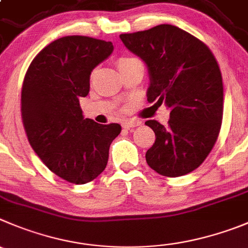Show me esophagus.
Masks as SVG:
<instances>
[{
  "label": "esophagus",
  "instance_id": "esophagus-1",
  "mask_svg": "<svg viewBox=\"0 0 248 248\" xmlns=\"http://www.w3.org/2000/svg\"><path fill=\"white\" fill-rule=\"evenodd\" d=\"M122 125L124 129H133L139 125V123L135 122V120H124V122L122 123Z\"/></svg>",
  "mask_w": 248,
  "mask_h": 248
}]
</instances>
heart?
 <instances>
[{"label":"heart","mask_w":248,"mask_h":248,"mask_svg":"<svg viewBox=\"0 0 248 248\" xmlns=\"http://www.w3.org/2000/svg\"><path fill=\"white\" fill-rule=\"evenodd\" d=\"M138 64H142V63H141L138 58H134V57H120L119 60L117 61V65L118 68H119L120 72Z\"/></svg>","instance_id":"obj_1"}]
</instances>
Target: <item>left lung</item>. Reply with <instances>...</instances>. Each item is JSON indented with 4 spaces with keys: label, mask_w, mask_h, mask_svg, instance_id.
<instances>
[{
    "label": "left lung",
    "mask_w": 248,
    "mask_h": 248,
    "mask_svg": "<svg viewBox=\"0 0 248 248\" xmlns=\"http://www.w3.org/2000/svg\"><path fill=\"white\" fill-rule=\"evenodd\" d=\"M126 48L148 68L147 101L170 109L168 126L147 120L155 141L146 162L169 178L199 168L213 148L223 119V80L211 49L197 37L169 24L122 34Z\"/></svg>",
    "instance_id": "1"
}]
</instances>
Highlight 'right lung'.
<instances>
[{"label":"right lung","instance_id":"1","mask_svg":"<svg viewBox=\"0 0 248 248\" xmlns=\"http://www.w3.org/2000/svg\"><path fill=\"white\" fill-rule=\"evenodd\" d=\"M112 52L110 41L61 37L37 53L23 82L22 119L32 150L49 170L78 185L105 170L122 130L84 119L79 103L90 91L91 72Z\"/></svg>","mask_w":248,"mask_h":248}]
</instances>
